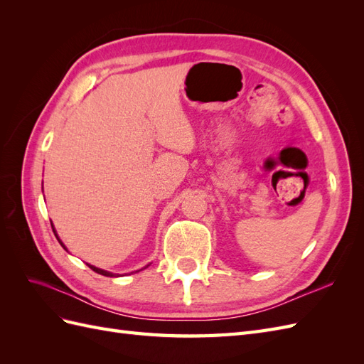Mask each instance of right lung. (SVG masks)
Here are the masks:
<instances>
[{"label":"right lung","mask_w":364,"mask_h":364,"mask_svg":"<svg viewBox=\"0 0 364 364\" xmlns=\"http://www.w3.org/2000/svg\"><path fill=\"white\" fill-rule=\"evenodd\" d=\"M51 228H53V225H51ZM53 232H54V235H56V230H54L53 229ZM58 240H59V237H58ZM59 243H60V246L65 249V246H63V243H62V241L59 240ZM87 267H90V269H92L95 273H100V274H103V277H115V274L114 273H109V272H106V270H102V269H97V267H94V266H91V264H87Z\"/></svg>","instance_id":"add662e5"}]
</instances>
